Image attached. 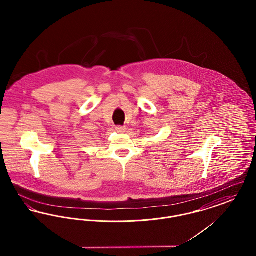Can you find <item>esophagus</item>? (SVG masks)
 I'll use <instances>...</instances> for the list:
<instances>
[{
  "label": "esophagus",
  "instance_id": "esophagus-1",
  "mask_svg": "<svg viewBox=\"0 0 256 256\" xmlns=\"http://www.w3.org/2000/svg\"><path fill=\"white\" fill-rule=\"evenodd\" d=\"M115 130H116V132H119V134H124V132H126V128L124 126H117L115 128Z\"/></svg>",
  "mask_w": 256,
  "mask_h": 256
}]
</instances>
